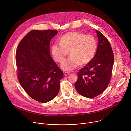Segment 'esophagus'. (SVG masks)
<instances>
[{"instance_id": "esophagus-1", "label": "esophagus", "mask_w": 131, "mask_h": 131, "mask_svg": "<svg viewBox=\"0 0 131 131\" xmlns=\"http://www.w3.org/2000/svg\"><path fill=\"white\" fill-rule=\"evenodd\" d=\"M70 72H64V75H65V76H67L68 75H69V74H70Z\"/></svg>"}]
</instances>
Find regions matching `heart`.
Here are the masks:
<instances>
[{
  "mask_svg": "<svg viewBox=\"0 0 131 131\" xmlns=\"http://www.w3.org/2000/svg\"><path fill=\"white\" fill-rule=\"evenodd\" d=\"M59 42L52 45V53L57 62L61 63L69 51L70 56L61 65L66 71L74 69L80 64L84 65L89 63L95 57L97 48V41L93 35L77 31L64 34Z\"/></svg>",
  "mask_w": 131,
  "mask_h": 131,
  "instance_id": "heart-1",
  "label": "heart"
}]
</instances>
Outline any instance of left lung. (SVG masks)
Returning <instances> with one entry per match:
<instances>
[{"label": "left lung", "mask_w": 131, "mask_h": 131, "mask_svg": "<svg viewBox=\"0 0 131 131\" xmlns=\"http://www.w3.org/2000/svg\"><path fill=\"white\" fill-rule=\"evenodd\" d=\"M98 46L93 60L79 70L75 88L80 95L93 98L105 91L110 82L114 63L111 45L104 35L96 30Z\"/></svg>", "instance_id": "1"}]
</instances>
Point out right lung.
Masks as SVG:
<instances>
[{
    "label": "right lung",
    "instance_id": "obj_1",
    "mask_svg": "<svg viewBox=\"0 0 131 131\" xmlns=\"http://www.w3.org/2000/svg\"><path fill=\"white\" fill-rule=\"evenodd\" d=\"M55 30H32L19 43L16 52L17 78L33 99L46 103L60 90L64 74L51 56L50 44Z\"/></svg>",
    "mask_w": 131,
    "mask_h": 131
}]
</instances>
